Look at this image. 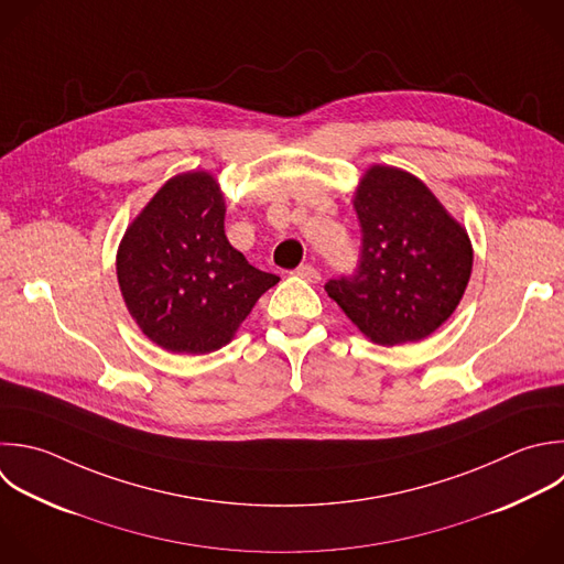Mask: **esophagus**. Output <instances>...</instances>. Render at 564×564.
<instances>
[{
    "label": "esophagus",
    "instance_id": "34e87169",
    "mask_svg": "<svg viewBox=\"0 0 564 564\" xmlns=\"http://www.w3.org/2000/svg\"><path fill=\"white\" fill-rule=\"evenodd\" d=\"M295 275H297V278H302V280H306V282H311V284H317V282L322 280L319 271H317L315 267H311V264H302V267H297Z\"/></svg>",
    "mask_w": 564,
    "mask_h": 564
}]
</instances>
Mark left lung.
I'll list each match as a JSON object with an SVG mask.
<instances>
[{
	"label": "left lung",
	"mask_w": 564,
	"mask_h": 564,
	"mask_svg": "<svg viewBox=\"0 0 564 564\" xmlns=\"http://www.w3.org/2000/svg\"><path fill=\"white\" fill-rule=\"evenodd\" d=\"M361 260L326 293L375 344L432 335L458 306L474 262L465 227L414 174L370 165L355 189Z\"/></svg>",
	"instance_id": "left-lung-1"
}]
</instances>
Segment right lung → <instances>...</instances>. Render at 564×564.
<instances>
[{
    "label": "right lung",
    "instance_id": "1",
    "mask_svg": "<svg viewBox=\"0 0 564 564\" xmlns=\"http://www.w3.org/2000/svg\"><path fill=\"white\" fill-rule=\"evenodd\" d=\"M225 194L205 170L172 176L130 223L117 251L123 302L141 333L176 355L227 346L280 282L225 236Z\"/></svg>",
    "mask_w": 564,
    "mask_h": 564
}]
</instances>
